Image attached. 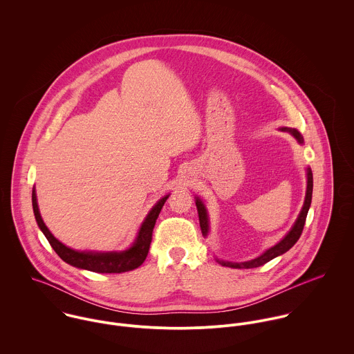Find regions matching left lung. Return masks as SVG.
<instances>
[{"mask_svg": "<svg viewBox=\"0 0 354 354\" xmlns=\"http://www.w3.org/2000/svg\"><path fill=\"white\" fill-rule=\"evenodd\" d=\"M282 131H288L290 132L300 143H303V136L297 129H289V128H282ZM312 189H313V177H312V170L308 169V184H306V195H305V202H304L303 209L295 223V226L292 227V230L285 236L283 240H281L277 245H274L272 248L267 250L261 256L250 260V261H244V263H229V261H221L223 266L226 267H232V268H254V267H260L263 264H266L267 261L272 260L274 257L282 254V253L288 252L300 239L301 233L304 230V225L306 221V214L308 209L310 207L312 202ZM196 207H198V212H199V222H201V227H202V233L204 236H207L208 233V218H207V212L205 208L203 205V203L196 199Z\"/></svg>", "mask_w": 354, "mask_h": 354, "instance_id": "1", "label": "left lung"}]
</instances>
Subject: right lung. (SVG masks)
I'll list each match as a JSON object with an SVG mask.
<instances>
[{
    "instance_id": "obj_1",
    "label": "right lung",
    "mask_w": 354,
    "mask_h": 354,
    "mask_svg": "<svg viewBox=\"0 0 354 354\" xmlns=\"http://www.w3.org/2000/svg\"><path fill=\"white\" fill-rule=\"evenodd\" d=\"M167 198H169V195L162 198L152 207L150 214L147 215V218L145 219V222L139 230L135 244L128 251H122V252H79V251L71 250V248L65 247L62 243H59L49 232L46 225L44 223L41 214H39L38 203H37L35 189H32V208H34V214H35L38 226L41 227V230L46 236L48 241L50 243L51 248L65 263L75 266L77 268H84V270L100 272V274H117V272H125V271L135 270L139 266H142L143 261L146 260L147 253L150 250V244H151L152 230H153L155 222H156L158 215Z\"/></svg>"
}]
</instances>
